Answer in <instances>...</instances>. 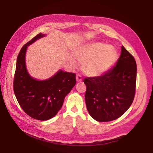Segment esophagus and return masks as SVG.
<instances>
[{
    "mask_svg": "<svg viewBox=\"0 0 153 153\" xmlns=\"http://www.w3.org/2000/svg\"><path fill=\"white\" fill-rule=\"evenodd\" d=\"M76 81L77 82H80L82 81V77L79 74H77L76 76Z\"/></svg>",
    "mask_w": 153,
    "mask_h": 153,
    "instance_id": "1",
    "label": "esophagus"
}]
</instances>
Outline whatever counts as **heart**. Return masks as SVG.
Segmentation results:
<instances>
[{
    "mask_svg": "<svg viewBox=\"0 0 153 153\" xmlns=\"http://www.w3.org/2000/svg\"><path fill=\"white\" fill-rule=\"evenodd\" d=\"M74 56L83 64V72L92 77H101L108 73L119 58L118 52L111 45L98 42L82 45L74 51ZM70 60L74 67L78 66L73 57H70Z\"/></svg>",
    "mask_w": 153,
    "mask_h": 153,
    "instance_id": "obj_1",
    "label": "heart"
}]
</instances>
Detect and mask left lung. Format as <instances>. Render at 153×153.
<instances>
[{
  "mask_svg": "<svg viewBox=\"0 0 153 153\" xmlns=\"http://www.w3.org/2000/svg\"><path fill=\"white\" fill-rule=\"evenodd\" d=\"M136 77V62L122 46L120 58L112 70L101 77L84 79L86 107L91 117L107 122L123 115L133 103Z\"/></svg>",
  "mask_w": 153,
  "mask_h": 153,
  "instance_id": "1",
  "label": "left lung"
}]
</instances>
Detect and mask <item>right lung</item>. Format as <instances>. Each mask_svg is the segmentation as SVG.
I'll return each instance as SVG.
<instances>
[{
  "label": "right lung",
  "mask_w": 153,
  "mask_h": 153,
  "mask_svg": "<svg viewBox=\"0 0 153 153\" xmlns=\"http://www.w3.org/2000/svg\"><path fill=\"white\" fill-rule=\"evenodd\" d=\"M45 36L46 34L40 33L21 48L16 60L13 85L16 100L24 111L40 121L48 120L58 113L65 97L76 83V74L62 70L44 80L30 75L26 65L28 46Z\"/></svg>",
  "instance_id": "add662e5"
}]
</instances>
